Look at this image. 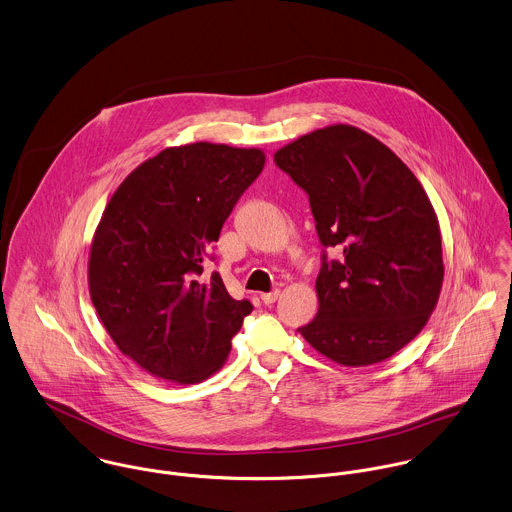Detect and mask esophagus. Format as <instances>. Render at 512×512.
Segmentation results:
<instances>
[{"label": "esophagus", "mask_w": 512, "mask_h": 512, "mask_svg": "<svg viewBox=\"0 0 512 512\" xmlns=\"http://www.w3.org/2000/svg\"><path fill=\"white\" fill-rule=\"evenodd\" d=\"M277 299H279V289H275V291H271V293H263V295H261V301H263L265 305H273Z\"/></svg>", "instance_id": "1"}]
</instances>
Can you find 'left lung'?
Wrapping results in <instances>:
<instances>
[{"label":"left lung","instance_id":"1","mask_svg":"<svg viewBox=\"0 0 512 512\" xmlns=\"http://www.w3.org/2000/svg\"><path fill=\"white\" fill-rule=\"evenodd\" d=\"M275 164L307 192L322 245L318 312L299 332L344 366L394 356L425 326L443 283L439 223L419 180L388 146L346 124L301 136Z\"/></svg>","mask_w":512,"mask_h":512}]
</instances>
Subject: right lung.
<instances>
[{"label":"right lung","mask_w":512,"mask_h":512,"mask_svg":"<svg viewBox=\"0 0 512 512\" xmlns=\"http://www.w3.org/2000/svg\"><path fill=\"white\" fill-rule=\"evenodd\" d=\"M257 148L196 142L166 148L114 192L97 227L89 289L106 332L146 372L198 384L217 372L253 305L235 301L205 259L241 194Z\"/></svg>","instance_id":"add662e5"}]
</instances>
